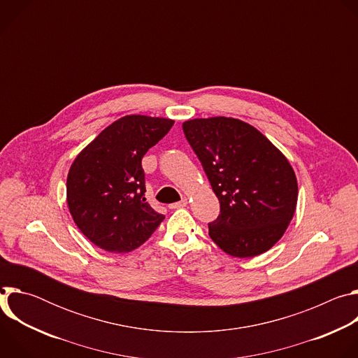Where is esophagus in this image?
I'll use <instances>...</instances> for the list:
<instances>
[{"instance_id":"34e87169","label":"esophagus","mask_w":358,"mask_h":358,"mask_svg":"<svg viewBox=\"0 0 358 358\" xmlns=\"http://www.w3.org/2000/svg\"><path fill=\"white\" fill-rule=\"evenodd\" d=\"M187 206V199H181L178 202H174V203H170V208L171 210H176V208H182Z\"/></svg>"}]
</instances>
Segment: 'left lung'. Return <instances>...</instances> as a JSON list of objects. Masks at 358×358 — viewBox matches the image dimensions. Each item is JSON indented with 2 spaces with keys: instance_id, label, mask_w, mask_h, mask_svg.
<instances>
[{
  "instance_id": "obj_1",
  "label": "left lung",
  "mask_w": 358,
  "mask_h": 358,
  "mask_svg": "<svg viewBox=\"0 0 358 358\" xmlns=\"http://www.w3.org/2000/svg\"><path fill=\"white\" fill-rule=\"evenodd\" d=\"M182 130L220 199V215L208 224L211 239L236 258L271 249L297 202V181L286 157L238 119H194Z\"/></svg>"
}]
</instances>
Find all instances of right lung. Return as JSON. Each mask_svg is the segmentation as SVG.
<instances>
[{
    "label": "right lung",
    "instance_id": "right-lung-1",
    "mask_svg": "<svg viewBox=\"0 0 358 358\" xmlns=\"http://www.w3.org/2000/svg\"><path fill=\"white\" fill-rule=\"evenodd\" d=\"M174 122L124 116L101 131L71 166L66 194L82 234L108 252H130L144 243L164 220L145 201L141 159Z\"/></svg>",
    "mask_w": 358,
    "mask_h": 358
}]
</instances>
